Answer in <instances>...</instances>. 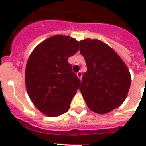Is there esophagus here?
Masks as SVG:
<instances>
[{
	"mask_svg": "<svg viewBox=\"0 0 146 146\" xmlns=\"http://www.w3.org/2000/svg\"><path fill=\"white\" fill-rule=\"evenodd\" d=\"M76 76H77V77L79 78V79H80V80H82V72H78L77 73H76Z\"/></svg>",
	"mask_w": 146,
	"mask_h": 146,
	"instance_id": "34e87169",
	"label": "esophagus"
}]
</instances>
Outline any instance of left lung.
<instances>
[{"instance_id":"1","label":"left lung","mask_w":146,"mask_h":146,"mask_svg":"<svg viewBox=\"0 0 146 146\" xmlns=\"http://www.w3.org/2000/svg\"><path fill=\"white\" fill-rule=\"evenodd\" d=\"M80 51L87 71L80 90L91 111L105 114L124 102L131 84V76L120 56L98 39L81 40Z\"/></svg>"}]
</instances>
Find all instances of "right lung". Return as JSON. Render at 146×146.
Here are the masks:
<instances>
[{
    "label": "right lung",
    "mask_w": 146,
    "mask_h": 146,
    "mask_svg": "<svg viewBox=\"0 0 146 146\" xmlns=\"http://www.w3.org/2000/svg\"><path fill=\"white\" fill-rule=\"evenodd\" d=\"M79 50V42L66 35L51 36L31 53L25 81L34 105L48 117L66 113L81 83L67 62Z\"/></svg>",
    "instance_id": "right-lung-1"
}]
</instances>
